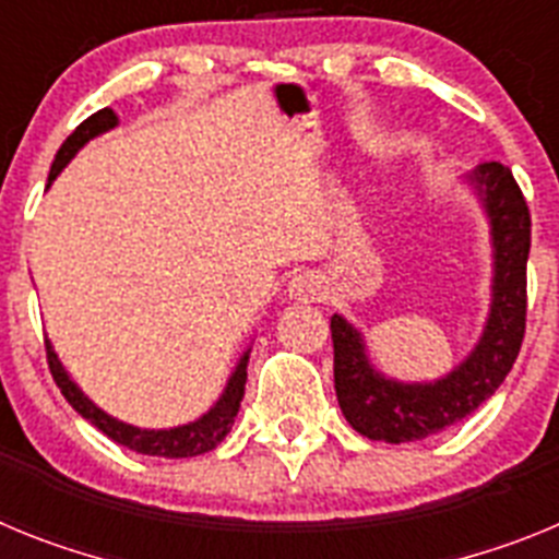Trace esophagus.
<instances>
[{
  "mask_svg": "<svg viewBox=\"0 0 559 559\" xmlns=\"http://www.w3.org/2000/svg\"><path fill=\"white\" fill-rule=\"evenodd\" d=\"M320 278L312 273H304V275H295L289 284H286V293H289V298L295 300H314L320 295Z\"/></svg>",
  "mask_w": 559,
  "mask_h": 559,
  "instance_id": "obj_1",
  "label": "esophagus"
}]
</instances>
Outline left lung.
Here are the masks:
<instances>
[{
  "mask_svg": "<svg viewBox=\"0 0 559 559\" xmlns=\"http://www.w3.org/2000/svg\"><path fill=\"white\" fill-rule=\"evenodd\" d=\"M461 179L481 202L492 247L489 312L473 352L439 380H396L373 368L360 329L343 314H332L340 411L357 433L373 441H419L467 419L501 388L521 352L526 332V261L532 247L526 199L512 171L501 163L475 165Z\"/></svg>",
  "mask_w": 559,
  "mask_h": 559,
  "instance_id": "1",
  "label": "left lung"
}]
</instances>
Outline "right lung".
<instances>
[{"instance_id":"right-lung-1","label":"right lung","mask_w":559,"mask_h":559,"mask_svg":"<svg viewBox=\"0 0 559 559\" xmlns=\"http://www.w3.org/2000/svg\"><path fill=\"white\" fill-rule=\"evenodd\" d=\"M118 115L111 109H100L95 111L92 118H86L84 123L78 126L75 132L64 140V145L58 148L56 159H52V168H50V177H47V188H50L52 179L58 174L64 171L70 159L75 157L81 148H84L90 140L100 138V134L111 132L115 126H118ZM47 362H50V371H52V380L56 385L61 388V394L64 400L75 407L78 414L84 416L90 425H95L104 436H109L111 441H118L123 448L134 450V453H143V455H159V459H191V455H202L207 450H213L230 433L233 419L239 414L241 400H245V382H247V362H250V348H245L236 362V368L230 371L227 377V385L225 391L219 394V400L213 402L207 407L205 414L197 416L193 421H186V425H177V427H138V425H129V421H120L115 416H109L104 407H98L90 396L78 388V382L72 380L70 373H67L64 362L58 360L56 348L52 343L47 340Z\"/></svg>"}]
</instances>
